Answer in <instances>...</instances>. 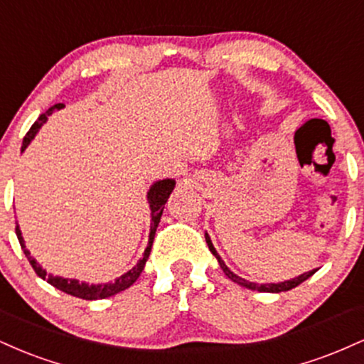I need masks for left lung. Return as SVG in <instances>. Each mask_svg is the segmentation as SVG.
<instances>
[{"label":"left lung","instance_id":"8db88e82","mask_svg":"<svg viewBox=\"0 0 364 364\" xmlns=\"http://www.w3.org/2000/svg\"><path fill=\"white\" fill-rule=\"evenodd\" d=\"M205 241H207V246H208V250H210L212 255H214V257L217 258V262H219L220 269L224 270V274L228 275V277L231 279L232 282L240 284V286L246 287V289L258 291V292H282V291H291L292 287L299 286V284L306 281V279H310L311 275L316 272V269H313V270H310V272H304V274H301V275H298V277H294V279H289V281H284V282H267V284H258V282L246 281V279L240 277V275L232 272V270L229 269L228 265H225L223 258H220V255L217 253V250L214 248V245H212V240H210V236H208L207 232H205Z\"/></svg>","mask_w":364,"mask_h":364}]
</instances>
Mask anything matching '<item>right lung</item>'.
<instances>
[{"label":"right lung","instance_id":"obj_1","mask_svg":"<svg viewBox=\"0 0 364 364\" xmlns=\"http://www.w3.org/2000/svg\"><path fill=\"white\" fill-rule=\"evenodd\" d=\"M61 107H65V106H63V104H54V106L49 107V109L46 111L44 114L39 116V119H37L36 123L32 124L31 129L27 132V135H25L23 144H22V152L28 147V145H31V141L36 139V135L39 133V129L44 127V123L48 121L49 116H51L54 111H60ZM174 186H176V181H174V179H171V178L159 179V181L150 185L149 191H147V202H149V207H150V217H152V220H150V232H149L147 248H145L144 257L140 258L139 263H136L133 269H129L128 272H124L123 275H119L118 279H114V281L102 282V284H89V282H80L78 279H68V277H61V275L48 274V272H46V269L41 267V263L37 262L34 257H32L31 252L25 248V241H23L22 231H20L18 224H16V237H18L20 246H22L25 257H27V260L31 262L32 269L36 270V274L39 275L41 279H46V281L51 284V286L56 287V289L66 292V294L77 296V298L90 299V301H92V299L109 298V296H114L121 291L128 289V287L132 286V284L140 277L141 270H144L145 263H147V260H149L150 250H152L154 236H156L157 225H159V223H161L162 210H164L166 202H168L171 191L174 190Z\"/></svg>","mask_w":364,"mask_h":364}]
</instances>
